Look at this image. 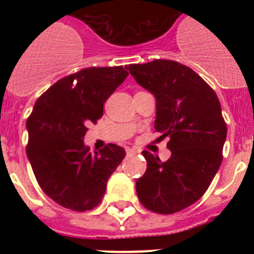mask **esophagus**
I'll list each match as a JSON object with an SVG mask.
<instances>
[{
	"mask_svg": "<svg viewBox=\"0 0 254 254\" xmlns=\"http://www.w3.org/2000/svg\"><path fill=\"white\" fill-rule=\"evenodd\" d=\"M126 152H127V155H129V156H131V155H134L137 151H136L134 149H127L126 150Z\"/></svg>",
	"mask_w": 254,
	"mask_h": 254,
	"instance_id": "obj_1",
	"label": "esophagus"
}]
</instances>
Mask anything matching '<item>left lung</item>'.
I'll return each instance as SVG.
<instances>
[{
	"instance_id": "obj_1",
	"label": "left lung",
	"mask_w": 254,
	"mask_h": 254,
	"mask_svg": "<svg viewBox=\"0 0 254 254\" xmlns=\"http://www.w3.org/2000/svg\"><path fill=\"white\" fill-rule=\"evenodd\" d=\"M129 73L156 99L155 129L169 137L172 156L142 151L146 172L136 181L138 199L156 214H174L203 196L216 176L226 140L219 98L193 69L174 61L129 64Z\"/></svg>"
}]
</instances>
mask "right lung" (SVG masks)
<instances>
[{"label":"right lung","mask_w":254,"mask_h":254,"mask_svg":"<svg viewBox=\"0 0 254 254\" xmlns=\"http://www.w3.org/2000/svg\"><path fill=\"white\" fill-rule=\"evenodd\" d=\"M127 76L122 66L81 69L61 78L35 103L26 121V155L40 188L58 205L82 212L102 202L126 151L109 143L91 152L84 142L86 125L103 116L104 103Z\"/></svg>","instance_id":"obj_1"}]
</instances>
